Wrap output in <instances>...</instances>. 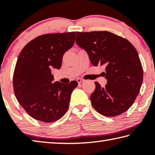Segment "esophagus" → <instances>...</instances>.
I'll return each instance as SVG.
<instances>
[{
	"mask_svg": "<svg viewBox=\"0 0 155 155\" xmlns=\"http://www.w3.org/2000/svg\"><path fill=\"white\" fill-rule=\"evenodd\" d=\"M77 82L78 83H83L84 81H85V80L84 79H83V78H78V79L77 80Z\"/></svg>",
	"mask_w": 155,
	"mask_h": 155,
	"instance_id": "esophagus-1",
	"label": "esophagus"
}]
</instances>
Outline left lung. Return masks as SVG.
<instances>
[{
	"mask_svg": "<svg viewBox=\"0 0 155 155\" xmlns=\"http://www.w3.org/2000/svg\"><path fill=\"white\" fill-rule=\"evenodd\" d=\"M76 42L87 52L94 66L104 65V87L95 82L90 96L99 114L115 117L132 106L140 93L143 68L136 49L129 41L109 31L76 32Z\"/></svg>",
	"mask_w": 155,
	"mask_h": 155,
	"instance_id": "left-lung-1",
	"label": "left lung"
}]
</instances>
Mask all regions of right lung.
Wrapping results in <instances>:
<instances>
[{
  "label": "right lung",
  "instance_id": "1",
  "mask_svg": "<svg viewBox=\"0 0 155 155\" xmlns=\"http://www.w3.org/2000/svg\"><path fill=\"white\" fill-rule=\"evenodd\" d=\"M75 41V32L37 37L18 56L13 85L15 96L27 114L39 121L52 122L63 117L78 83H53L52 68L60 69L65 52Z\"/></svg>",
  "mask_w": 155,
  "mask_h": 155
}]
</instances>
